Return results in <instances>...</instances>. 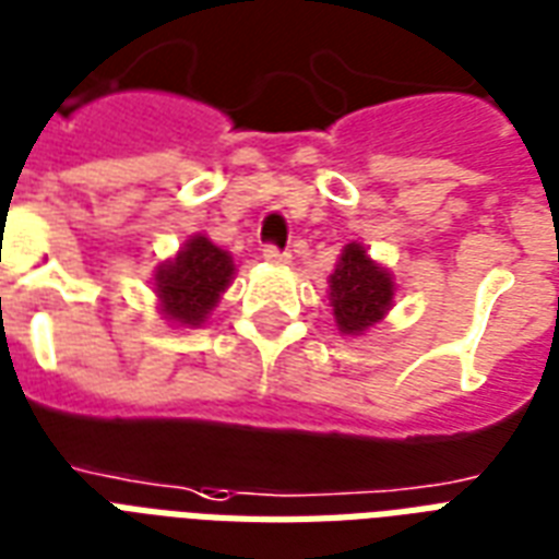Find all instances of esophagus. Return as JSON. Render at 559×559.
<instances>
[{"label": "esophagus", "instance_id": "obj_1", "mask_svg": "<svg viewBox=\"0 0 559 559\" xmlns=\"http://www.w3.org/2000/svg\"><path fill=\"white\" fill-rule=\"evenodd\" d=\"M262 255L267 259V262H274V264H288V259H292V253H288V250H280L276 245H264Z\"/></svg>", "mask_w": 559, "mask_h": 559}]
</instances>
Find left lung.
Instances as JSON below:
<instances>
[{
  "mask_svg": "<svg viewBox=\"0 0 559 559\" xmlns=\"http://www.w3.org/2000/svg\"><path fill=\"white\" fill-rule=\"evenodd\" d=\"M394 285L389 271L377 267L362 245H347L330 276V300L338 330L347 335L365 333L392 306Z\"/></svg>",
  "mask_w": 559,
  "mask_h": 559,
  "instance_id": "obj_1",
  "label": "left lung"
}]
</instances>
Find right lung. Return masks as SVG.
Masks as SVG:
<instances>
[{
	"label": "right lung",
	"instance_id": "right-lung-1",
	"mask_svg": "<svg viewBox=\"0 0 559 559\" xmlns=\"http://www.w3.org/2000/svg\"><path fill=\"white\" fill-rule=\"evenodd\" d=\"M233 259L205 235H194L170 264L155 274V292L162 297L165 314L179 324H200L217 297L233 280Z\"/></svg>",
	"mask_w": 559,
	"mask_h": 559
}]
</instances>
